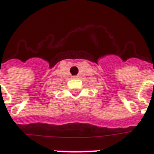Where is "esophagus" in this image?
Returning <instances> with one entry per match:
<instances>
[{
    "label": "esophagus",
    "instance_id": "1",
    "mask_svg": "<svg viewBox=\"0 0 154 154\" xmlns=\"http://www.w3.org/2000/svg\"><path fill=\"white\" fill-rule=\"evenodd\" d=\"M77 77H78V76H73V77H72V78H77Z\"/></svg>",
    "mask_w": 154,
    "mask_h": 154
}]
</instances>
